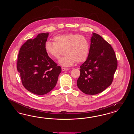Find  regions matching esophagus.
<instances>
[{"label": "esophagus", "mask_w": 134, "mask_h": 134, "mask_svg": "<svg viewBox=\"0 0 134 134\" xmlns=\"http://www.w3.org/2000/svg\"><path fill=\"white\" fill-rule=\"evenodd\" d=\"M62 70L63 71H67V70H68V68H64V67H62Z\"/></svg>", "instance_id": "obj_1"}]
</instances>
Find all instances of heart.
Instances as JSON below:
<instances>
[{"label": "heart", "instance_id": "1", "mask_svg": "<svg viewBox=\"0 0 134 134\" xmlns=\"http://www.w3.org/2000/svg\"><path fill=\"white\" fill-rule=\"evenodd\" d=\"M53 43H45V51L49 57L58 59L64 51L66 55L58 61L62 66H71L76 61L85 62L88 57L89 41L83 35L74 33L57 35L53 37Z\"/></svg>", "mask_w": 134, "mask_h": 134}]
</instances>
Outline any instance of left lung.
<instances>
[{"mask_svg": "<svg viewBox=\"0 0 134 134\" xmlns=\"http://www.w3.org/2000/svg\"><path fill=\"white\" fill-rule=\"evenodd\" d=\"M88 57L80 66L78 88L84 93L95 95L112 83L118 60L112 47L100 35L93 33Z\"/></svg>", "mask_w": 134, "mask_h": 134, "instance_id": "obj_1", "label": "left lung"}]
</instances>
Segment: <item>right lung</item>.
Segmentation results:
<instances>
[{"label": "right lung", "mask_w": 134, "mask_h": 134, "mask_svg": "<svg viewBox=\"0 0 134 134\" xmlns=\"http://www.w3.org/2000/svg\"><path fill=\"white\" fill-rule=\"evenodd\" d=\"M48 33H40L20 48L16 68L25 88L36 95L49 93L56 85L61 67L48 56L45 44Z\"/></svg>", "instance_id": "add662e5"}]
</instances>
